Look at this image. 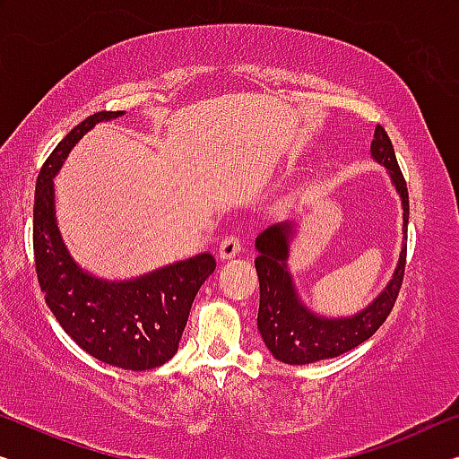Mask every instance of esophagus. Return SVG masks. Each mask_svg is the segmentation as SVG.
Listing matches in <instances>:
<instances>
[{
  "label": "esophagus",
  "instance_id": "34e87169",
  "mask_svg": "<svg viewBox=\"0 0 459 459\" xmlns=\"http://www.w3.org/2000/svg\"><path fill=\"white\" fill-rule=\"evenodd\" d=\"M238 251H241V238L237 235H230L222 238L221 247H218V255H221V259H230L238 255Z\"/></svg>",
  "mask_w": 459,
  "mask_h": 459
}]
</instances>
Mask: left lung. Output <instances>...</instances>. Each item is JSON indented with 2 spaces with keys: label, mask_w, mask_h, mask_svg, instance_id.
<instances>
[{
  "label": "left lung",
  "mask_w": 459,
  "mask_h": 459,
  "mask_svg": "<svg viewBox=\"0 0 459 459\" xmlns=\"http://www.w3.org/2000/svg\"><path fill=\"white\" fill-rule=\"evenodd\" d=\"M371 156L389 170L392 183L402 197L404 208V235L408 232V189L404 175L395 160L392 140L381 126L375 127ZM292 222H280L265 229L255 238L259 255L255 270L259 278V313L257 330L273 354L286 365H309L324 359L340 357L368 340L392 313L402 289L406 268V245H402L398 268L385 290L367 309L352 317L327 319L311 313L300 303L299 292L289 272V247Z\"/></svg>",
  "instance_id": "left-lung-1"
}]
</instances>
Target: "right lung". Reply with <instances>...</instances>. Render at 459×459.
Returning a JSON list of instances; mask_svg holds the SVG:
<instances>
[{
    "label": "right lung",
    "instance_id": "add662e5",
    "mask_svg": "<svg viewBox=\"0 0 459 459\" xmlns=\"http://www.w3.org/2000/svg\"><path fill=\"white\" fill-rule=\"evenodd\" d=\"M121 115H91L45 160L34 189V265L51 313L82 351L107 365L146 371L164 365L177 352L191 303L216 270V259L200 253L140 278L107 282L78 268L70 257L55 222L53 177L88 129Z\"/></svg>",
    "mask_w": 459,
    "mask_h": 459
}]
</instances>
